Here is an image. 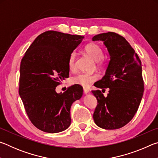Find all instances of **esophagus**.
<instances>
[{
    "label": "esophagus",
    "mask_w": 158,
    "mask_h": 158,
    "mask_svg": "<svg viewBox=\"0 0 158 158\" xmlns=\"http://www.w3.org/2000/svg\"><path fill=\"white\" fill-rule=\"evenodd\" d=\"M89 90L88 89H85V88H84V94H87V93H89Z\"/></svg>",
    "instance_id": "obj_1"
}]
</instances>
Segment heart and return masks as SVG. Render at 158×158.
Wrapping results in <instances>:
<instances>
[{"label": "heart", "instance_id": "1", "mask_svg": "<svg viewBox=\"0 0 158 158\" xmlns=\"http://www.w3.org/2000/svg\"><path fill=\"white\" fill-rule=\"evenodd\" d=\"M85 52L87 53L93 60L97 62L98 66L102 67L105 65L103 60L104 52L100 45L96 43H89L84 47ZM76 53L72 52L69 56L68 60V68L70 71L76 69ZM98 79V75L96 74L80 73L72 77L71 83L73 84H78L83 87H89L92 83L95 82Z\"/></svg>", "mask_w": 158, "mask_h": 158}]
</instances>
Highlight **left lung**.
Returning a JSON list of instances; mask_svg holds the SVG:
<instances>
[{
  "label": "left lung",
  "instance_id": "left-lung-1",
  "mask_svg": "<svg viewBox=\"0 0 158 158\" xmlns=\"http://www.w3.org/2000/svg\"><path fill=\"white\" fill-rule=\"evenodd\" d=\"M93 40L102 41L110 56L105 75L94 84L109 89L107 96L92 90L98 100L93 119L103 129H118L133 118L139 106L144 90L141 62L129 42L116 33L99 34Z\"/></svg>",
  "mask_w": 158,
  "mask_h": 158
}]
</instances>
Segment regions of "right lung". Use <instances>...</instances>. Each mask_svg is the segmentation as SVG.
<instances>
[{
	"mask_svg": "<svg viewBox=\"0 0 158 158\" xmlns=\"http://www.w3.org/2000/svg\"><path fill=\"white\" fill-rule=\"evenodd\" d=\"M84 37L54 31L44 32L21 59L19 93L28 118L43 132H60L70 125L71 105L81 98L83 88L75 84L57 93L56 87L69 77V56Z\"/></svg>",
	"mask_w": 158,
	"mask_h": 158,
	"instance_id": "add662e5",
	"label": "right lung"
}]
</instances>
